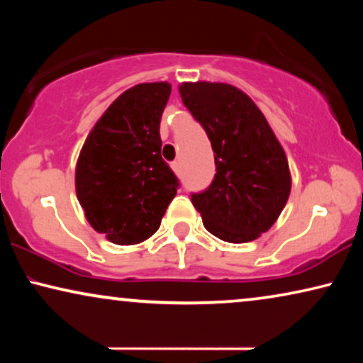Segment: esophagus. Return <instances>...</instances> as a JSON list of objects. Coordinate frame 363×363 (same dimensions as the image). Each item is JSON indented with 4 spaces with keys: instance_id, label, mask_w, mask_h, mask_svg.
<instances>
[{
    "instance_id": "34e87169",
    "label": "esophagus",
    "mask_w": 363,
    "mask_h": 363,
    "mask_svg": "<svg viewBox=\"0 0 363 363\" xmlns=\"http://www.w3.org/2000/svg\"><path fill=\"white\" fill-rule=\"evenodd\" d=\"M172 170L175 172L177 175H178V173H180V170H182V165H180V162H173V163H172Z\"/></svg>"
}]
</instances>
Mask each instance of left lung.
Segmentation results:
<instances>
[{"label": "left lung", "instance_id": "1", "mask_svg": "<svg viewBox=\"0 0 363 363\" xmlns=\"http://www.w3.org/2000/svg\"><path fill=\"white\" fill-rule=\"evenodd\" d=\"M182 101L205 128L216 173L191 203L211 235L250 242L274 225L291 193V172L266 117L245 92L223 82H183Z\"/></svg>", "mask_w": 363, "mask_h": 363}]
</instances>
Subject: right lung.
<instances>
[{"mask_svg":"<svg viewBox=\"0 0 363 363\" xmlns=\"http://www.w3.org/2000/svg\"><path fill=\"white\" fill-rule=\"evenodd\" d=\"M168 82L137 84L113 101L84 142L76 193L87 221L113 245L145 241L160 228L178 178L162 158Z\"/></svg>","mask_w":363,"mask_h":363,"instance_id":"obj_1","label":"right lung"}]
</instances>
